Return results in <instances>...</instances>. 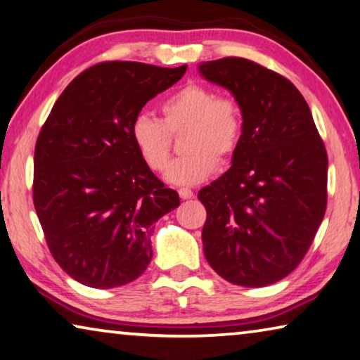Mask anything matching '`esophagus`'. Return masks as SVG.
I'll list each match as a JSON object with an SVG mask.
<instances>
[{"label":"esophagus","mask_w":360,"mask_h":360,"mask_svg":"<svg viewBox=\"0 0 360 360\" xmlns=\"http://www.w3.org/2000/svg\"><path fill=\"white\" fill-rule=\"evenodd\" d=\"M178 192H179V197L182 198V200H187V198L194 197V192H192L191 189H187V187H181Z\"/></svg>","instance_id":"obj_1"}]
</instances>
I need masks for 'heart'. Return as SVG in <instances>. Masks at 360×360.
I'll return each instance as SVG.
<instances>
[{"label":"heart","instance_id":"obj_1","mask_svg":"<svg viewBox=\"0 0 360 360\" xmlns=\"http://www.w3.org/2000/svg\"><path fill=\"white\" fill-rule=\"evenodd\" d=\"M163 120L139 115L131 124V139L139 157L152 171H163L170 154V134L188 129L184 158L168 167L165 179L176 186L205 181L217 169V156L224 162L238 150L244 131L243 110L229 96L213 89L187 84L162 101Z\"/></svg>","mask_w":360,"mask_h":360}]
</instances>
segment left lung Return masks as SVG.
I'll list each match as a JSON object with an SVG mask.
<instances>
[{
    "mask_svg": "<svg viewBox=\"0 0 360 360\" xmlns=\"http://www.w3.org/2000/svg\"><path fill=\"white\" fill-rule=\"evenodd\" d=\"M198 72L229 90L244 117L231 168L198 192L205 259L229 283L268 286L300 264L323 219L326 150L286 77L244 58L203 61Z\"/></svg>",
    "mask_w": 360,
    "mask_h": 360,
    "instance_id": "obj_1",
    "label": "left lung"
}]
</instances>
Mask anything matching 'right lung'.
I'll return each mask as SVG.
<instances>
[{
	"label": "right lung",
	"mask_w": 360,
	"mask_h": 360,
	"mask_svg": "<svg viewBox=\"0 0 360 360\" xmlns=\"http://www.w3.org/2000/svg\"><path fill=\"white\" fill-rule=\"evenodd\" d=\"M187 66L95 64L56 100L37 139L34 205L51 255L74 280L110 289L152 260L153 223L179 195L142 162L131 124Z\"/></svg>",
	"instance_id": "obj_1"
}]
</instances>
